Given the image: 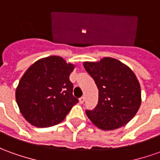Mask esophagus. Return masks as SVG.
Listing matches in <instances>:
<instances>
[{
  "mask_svg": "<svg viewBox=\"0 0 160 160\" xmlns=\"http://www.w3.org/2000/svg\"><path fill=\"white\" fill-rule=\"evenodd\" d=\"M79 102H80V104H83L85 102V97L84 96L79 99Z\"/></svg>",
  "mask_w": 160,
  "mask_h": 160,
  "instance_id": "obj_1",
  "label": "esophagus"
}]
</instances>
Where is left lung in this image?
Masks as SVG:
<instances>
[{
    "label": "left lung",
    "mask_w": 160,
    "mask_h": 160,
    "mask_svg": "<svg viewBox=\"0 0 160 160\" xmlns=\"http://www.w3.org/2000/svg\"><path fill=\"white\" fill-rule=\"evenodd\" d=\"M83 66L99 90L97 107L86 111L88 119L105 131L127 125L141 105V89L134 72L128 66L111 57L85 61Z\"/></svg>",
    "instance_id": "8db88e82"
}]
</instances>
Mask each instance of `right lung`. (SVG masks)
Masks as SVG:
<instances>
[{
	"mask_svg": "<svg viewBox=\"0 0 160 160\" xmlns=\"http://www.w3.org/2000/svg\"><path fill=\"white\" fill-rule=\"evenodd\" d=\"M75 67L62 57L52 55L28 68L15 90L16 103L28 122L33 127H49L64 120L79 101L72 95L69 80Z\"/></svg>",
	"mask_w": 160,
	"mask_h": 160,
	"instance_id": "add662e5",
	"label": "right lung"
}]
</instances>
